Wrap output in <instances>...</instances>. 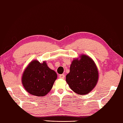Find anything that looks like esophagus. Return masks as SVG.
<instances>
[{
    "label": "esophagus",
    "instance_id": "34e87169",
    "mask_svg": "<svg viewBox=\"0 0 123 123\" xmlns=\"http://www.w3.org/2000/svg\"><path fill=\"white\" fill-rule=\"evenodd\" d=\"M65 77V75L64 74H61V75H59V78L61 79H64Z\"/></svg>",
    "mask_w": 123,
    "mask_h": 123
}]
</instances>
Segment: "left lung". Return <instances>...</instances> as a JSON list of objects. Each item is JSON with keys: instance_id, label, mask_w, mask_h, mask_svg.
Returning a JSON list of instances; mask_svg holds the SVG:
<instances>
[{"instance_id": "obj_1", "label": "left lung", "mask_w": 123, "mask_h": 123, "mask_svg": "<svg viewBox=\"0 0 123 123\" xmlns=\"http://www.w3.org/2000/svg\"><path fill=\"white\" fill-rule=\"evenodd\" d=\"M79 60H74L66 81L72 91L85 95L94 89L98 80V71L95 63L89 56L82 55Z\"/></svg>"}]
</instances>
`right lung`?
<instances>
[{
  "instance_id": "right-lung-1",
  "label": "right lung",
  "mask_w": 123,
  "mask_h": 123,
  "mask_svg": "<svg viewBox=\"0 0 123 123\" xmlns=\"http://www.w3.org/2000/svg\"><path fill=\"white\" fill-rule=\"evenodd\" d=\"M57 74L47 66L46 62L41 63L34 60L29 63L22 76V84L25 90L31 95L43 96L49 92Z\"/></svg>"
}]
</instances>
